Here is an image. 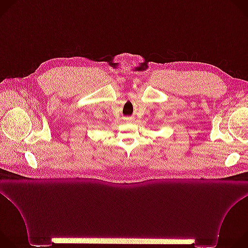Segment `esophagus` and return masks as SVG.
Segmentation results:
<instances>
[{
    "instance_id": "esophagus-1",
    "label": "esophagus",
    "mask_w": 248,
    "mask_h": 248,
    "mask_svg": "<svg viewBox=\"0 0 248 248\" xmlns=\"http://www.w3.org/2000/svg\"><path fill=\"white\" fill-rule=\"evenodd\" d=\"M124 120H125L126 122H128V123H131V122H133V118H130V117L124 118Z\"/></svg>"
}]
</instances>
